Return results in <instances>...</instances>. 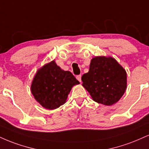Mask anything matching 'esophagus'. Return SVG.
Returning <instances> with one entry per match:
<instances>
[{
    "label": "esophagus",
    "mask_w": 149,
    "mask_h": 149,
    "mask_svg": "<svg viewBox=\"0 0 149 149\" xmlns=\"http://www.w3.org/2000/svg\"><path fill=\"white\" fill-rule=\"evenodd\" d=\"M76 79L79 82H81V75H78V76H76Z\"/></svg>",
    "instance_id": "1"
}]
</instances>
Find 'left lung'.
Segmentation results:
<instances>
[{
	"mask_svg": "<svg viewBox=\"0 0 149 149\" xmlns=\"http://www.w3.org/2000/svg\"><path fill=\"white\" fill-rule=\"evenodd\" d=\"M81 80L93 100L105 105L119 101L127 86L126 71L110 57H94L89 72L82 75Z\"/></svg>",
	"mask_w": 149,
	"mask_h": 149,
	"instance_id": "1",
	"label": "left lung"
}]
</instances>
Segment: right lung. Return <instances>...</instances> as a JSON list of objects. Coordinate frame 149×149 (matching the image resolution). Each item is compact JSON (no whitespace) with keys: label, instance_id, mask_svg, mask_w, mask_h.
I'll return each mask as SVG.
<instances>
[{"label":"right lung","instance_id":"add662e5","mask_svg":"<svg viewBox=\"0 0 149 149\" xmlns=\"http://www.w3.org/2000/svg\"><path fill=\"white\" fill-rule=\"evenodd\" d=\"M79 83L70 71H63L52 61L38 70L31 92L43 107L53 110L65 103L73 86Z\"/></svg>","mask_w":149,"mask_h":149}]
</instances>
